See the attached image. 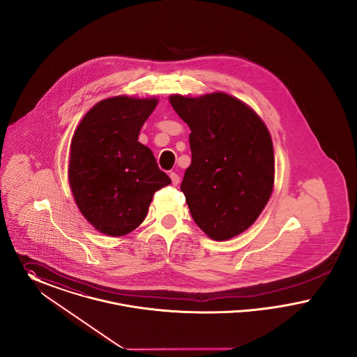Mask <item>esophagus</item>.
I'll return each mask as SVG.
<instances>
[{
    "label": "esophagus",
    "mask_w": 357,
    "mask_h": 357,
    "mask_svg": "<svg viewBox=\"0 0 357 357\" xmlns=\"http://www.w3.org/2000/svg\"><path fill=\"white\" fill-rule=\"evenodd\" d=\"M170 180H172V183H173V185H177L178 183H180V176L177 174V173H174V172H172L169 174Z\"/></svg>",
    "instance_id": "esophagus-1"
}]
</instances>
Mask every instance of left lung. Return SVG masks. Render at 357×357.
I'll use <instances>...</instances> for the list:
<instances>
[{
	"label": "left lung",
	"instance_id": "8db88e82",
	"mask_svg": "<svg viewBox=\"0 0 357 357\" xmlns=\"http://www.w3.org/2000/svg\"><path fill=\"white\" fill-rule=\"evenodd\" d=\"M169 100L190 129L192 162L181 183L190 215L211 239L228 241L258 219L271 196L270 132L252 109L225 93Z\"/></svg>",
	"mask_w": 357,
	"mask_h": 357
}]
</instances>
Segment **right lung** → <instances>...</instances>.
I'll return each mask as SVG.
<instances>
[{"mask_svg": "<svg viewBox=\"0 0 357 357\" xmlns=\"http://www.w3.org/2000/svg\"><path fill=\"white\" fill-rule=\"evenodd\" d=\"M157 98L114 96L96 103L71 141L68 178L76 206L99 232L122 236L141 225L155 190L169 185L138 142Z\"/></svg>", "mask_w": 357, "mask_h": 357, "instance_id": "1", "label": "right lung"}]
</instances>
